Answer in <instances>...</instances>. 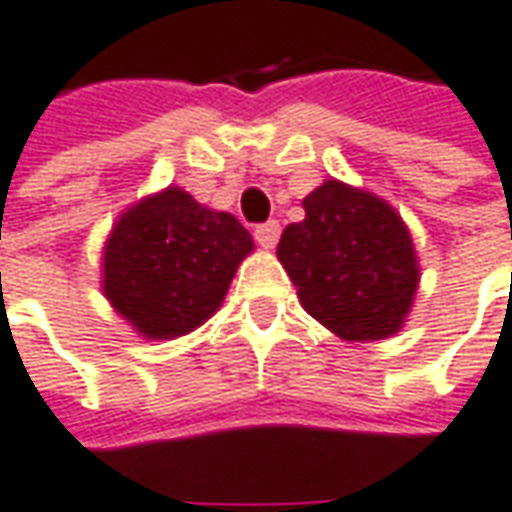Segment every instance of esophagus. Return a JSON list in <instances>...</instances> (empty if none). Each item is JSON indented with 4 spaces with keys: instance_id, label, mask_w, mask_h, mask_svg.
<instances>
[{
    "instance_id": "obj_1",
    "label": "esophagus",
    "mask_w": 512,
    "mask_h": 512,
    "mask_svg": "<svg viewBox=\"0 0 512 512\" xmlns=\"http://www.w3.org/2000/svg\"><path fill=\"white\" fill-rule=\"evenodd\" d=\"M278 236H281V225L278 220H267L262 225H256V242L264 250H273L278 245Z\"/></svg>"
}]
</instances>
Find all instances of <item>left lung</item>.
Segmentation results:
<instances>
[{"mask_svg":"<svg viewBox=\"0 0 512 512\" xmlns=\"http://www.w3.org/2000/svg\"><path fill=\"white\" fill-rule=\"evenodd\" d=\"M303 211L276 250L303 309L351 343L393 337L421 278L404 220L387 200L334 178L303 197Z\"/></svg>","mask_w":512,"mask_h":512,"instance_id":"left-lung-1","label":"left lung"}]
</instances>
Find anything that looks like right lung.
<instances>
[{
    "label": "right lung",
    "instance_id": "1",
    "mask_svg": "<svg viewBox=\"0 0 512 512\" xmlns=\"http://www.w3.org/2000/svg\"><path fill=\"white\" fill-rule=\"evenodd\" d=\"M253 239L228 211L167 186L119 214L102 250V292L147 340H175L220 309Z\"/></svg>",
    "mask_w": 512,
    "mask_h": 512
}]
</instances>
